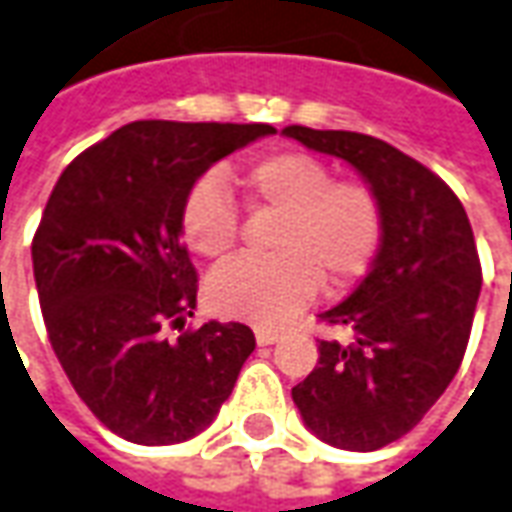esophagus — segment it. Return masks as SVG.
I'll return each instance as SVG.
<instances>
[{
  "label": "esophagus",
  "instance_id": "1",
  "mask_svg": "<svg viewBox=\"0 0 512 512\" xmlns=\"http://www.w3.org/2000/svg\"><path fill=\"white\" fill-rule=\"evenodd\" d=\"M255 339H257V344H274L277 339H280V333H277V330H271V328H257Z\"/></svg>",
  "mask_w": 512,
  "mask_h": 512
}]
</instances>
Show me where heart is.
I'll return each instance as SVG.
<instances>
[{
    "mask_svg": "<svg viewBox=\"0 0 512 512\" xmlns=\"http://www.w3.org/2000/svg\"><path fill=\"white\" fill-rule=\"evenodd\" d=\"M241 184L257 207L277 215L274 257H238L212 271V311L255 325H280L314 297L319 280L347 288L370 269L384 212L373 184L330 179V168L311 154L280 151L252 162ZM238 207L212 176L198 179L182 204V235L201 257H224L238 241Z\"/></svg>",
    "mask_w": 512,
    "mask_h": 512,
    "instance_id": "b5f03b06",
    "label": "heart"
}]
</instances>
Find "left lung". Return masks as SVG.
Listing matches in <instances>:
<instances>
[{
    "label": "left lung",
    "mask_w": 512,
    "mask_h": 512,
    "mask_svg": "<svg viewBox=\"0 0 512 512\" xmlns=\"http://www.w3.org/2000/svg\"><path fill=\"white\" fill-rule=\"evenodd\" d=\"M344 159L381 198L384 232L367 277L319 316L353 342L319 339V361L291 389L305 426L347 451H375L412 431L457 375L482 288L474 229L454 190L384 139L283 128Z\"/></svg>",
    "instance_id": "8db88e82"
}]
</instances>
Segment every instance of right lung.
<instances>
[{
	"label": "right lung",
	"mask_w": 512,
	"mask_h": 512,
	"mask_svg": "<svg viewBox=\"0 0 512 512\" xmlns=\"http://www.w3.org/2000/svg\"><path fill=\"white\" fill-rule=\"evenodd\" d=\"M266 123L137 120L75 156L33 238L52 350L92 415L139 446L210 426L255 350L241 322L183 330L198 294L182 204L201 173L269 137Z\"/></svg>",
	"instance_id": "right-lung-1"
}]
</instances>
